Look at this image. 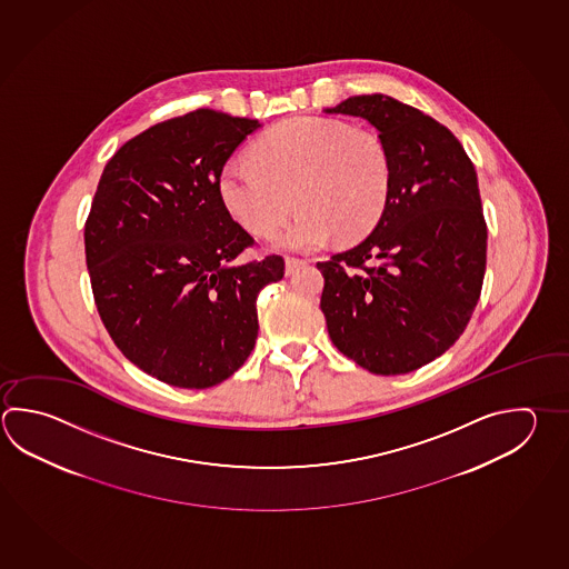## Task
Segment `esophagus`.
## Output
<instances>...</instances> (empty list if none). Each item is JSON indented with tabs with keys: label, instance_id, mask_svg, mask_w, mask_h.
<instances>
[{
	"label": "esophagus",
	"instance_id": "1",
	"mask_svg": "<svg viewBox=\"0 0 569 569\" xmlns=\"http://www.w3.org/2000/svg\"><path fill=\"white\" fill-rule=\"evenodd\" d=\"M303 266H308V261H306V259L286 258V273H288V276L296 273V271L303 268Z\"/></svg>",
	"mask_w": 569,
	"mask_h": 569
}]
</instances>
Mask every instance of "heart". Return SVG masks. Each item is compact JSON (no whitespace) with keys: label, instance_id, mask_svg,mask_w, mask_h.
I'll use <instances>...</instances> for the list:
<instances>
[{"label":"heart","instance_id":"1","mask_svg":"<svg viewBox=\"0 0 569 569\" xmlns=\"http://www.w3.org/2000/svg\"><path fill=\"white\" fill-rule=\"evenodd\" d=\"M390 161L380 140L328 119H293L269 130L253 157H231L217 174V193L229 214L251 233H269L271 246L311 251L336 233H368L387 204Z\"/></svg>","mask_w":569,"mask_h":569}]
</instances>
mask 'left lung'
<instances>
[{
	"mask_svg": "<svg viewBox=\"0 0 569 569\" xmlns=\"http://www.w3.org/2000/svg\"><path fill=\"white\" fill-rule=\"evenodd\" d=\"M326 114L378 130L390 191L372 233L320 261L333 346L372 375H407L459 340L481 296L487 226L472 162L447 127L387 94Z\"/></svg>",
	"mask_w": 569,
	"mask_h": 569,
	"instance_id": "8db88e82",
	"label": "left lung"
}]
</instances>
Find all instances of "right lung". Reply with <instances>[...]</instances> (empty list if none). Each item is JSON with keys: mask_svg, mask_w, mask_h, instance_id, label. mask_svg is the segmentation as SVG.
<instances>
[{"mask_svg": "<svg viewBox=\"0 0 569 569\" xmlns=\"http://www.w3.org/2000/svg\"><path fill=\"white\" fill-rule=\"evenodd\" d=\"M259 120L199 108L108 161L84 227L98 313L120 352L177 388L214 387L258 340V293L283 259L236 263L253 243L219 193L221 164Z\"/></svg>", "mask_w": 569, "mask_h": 569, "instance_id": "obj_1", "label": "right lung"}]
</instances>
